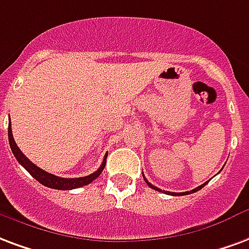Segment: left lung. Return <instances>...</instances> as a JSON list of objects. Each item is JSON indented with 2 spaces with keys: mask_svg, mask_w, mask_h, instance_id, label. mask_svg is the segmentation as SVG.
I'll use <instances>...</instances> for the list:
<instances>
[{
  "mask_svg": "<svg viewBox=\"0 0 249 249\" xmlns=\"http://www.w3.org/2000/svg\"><path fill=\"white\" fill-rule=\"evenodd\" d=\"M143 179H145V182H146V183H148L149 187H152L153 190L162 191L161 189H158V187H156V186H153L152 183H149V182L146 181V178H145V177H143ZM207 182H209V181H207ZM207 182H204L203 185H200V186H198V187H195L194 190H191V191H185V193H170V191H163V193H165V194H169V195H187V194H191V193H195V191L200 190V189H202V187H203V186L206 185V183H207Z\"/></svg>",
  "mask_w": 249,
  "mask_h": 249,
  "instance_id": "obj_1",
  "label": "left lung"
}]
</instances>
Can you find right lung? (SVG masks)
<instances>
[{"instance_id": "right-lung-1", "label": "right lung", "mask_w": 249, "mask_h": 249, "mask_svg": "<svg viewBox=\"0 0 249 249\" xmlns=\"http://www.w3.org/2000/svg\"><path fill=\"white\" fill-rule=\"evenodd\" d=\"M7 134H9V143H10V148H12V152L13 154H14V157L17 158V161L19 162L22 166L25 167V169L30 173L31 177H34L39 183L47 186L50 189H55V190H72V189H78V187L86 186L88 185V183H91V182L95 181L97 177L101 174V171L104 170V167H106L107 154H108V153L104 156V160L101 162L100 167H99L95 173L89 174V176L80 177V178H62V177H56L54 176V174H50L47 171L42 170L40 167L34 165V163L21 152V149L17 146L16 141H14V137H13L12 125H9Z\"/></svg>"}]
</instances>
